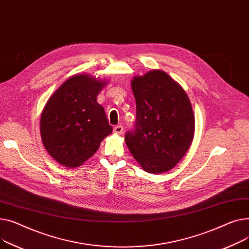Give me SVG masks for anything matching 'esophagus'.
<instances>
[{"mask_svg":"<svg viewBox=\"0 0 249 249\" xmlns=\"http://www.w3.org/2000/svg\"><path fill=\"white\" fill-rule=\"evenodd\" d=\"M124 126L123 125H115L113 127V133L118 134V135H122L124 133Z\"/></svg>","mask_w":249,"mask_h":249,"instance_id":"esophagus-1","label":"esophagus"}]
</instances>
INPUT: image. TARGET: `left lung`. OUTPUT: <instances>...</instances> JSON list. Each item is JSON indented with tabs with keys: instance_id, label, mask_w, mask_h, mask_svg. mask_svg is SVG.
Instances as JSON below:
<instances>
[{
	"instance_id": "left-lung-1",
	"label": "left lung",
	"mask_w": 249,
	"mask_h": 249,
	"mask_svg": "<svg viewBox=\"0 0 249 249\" xmlns=\"http://www.w3.org/2000/svg\"><path fill=\"white\" fill-rule=\"evenodd\" d=\"M137 104L127 148L151 174L170 171L184 157L194 137L195 119L186 92L166 72L153 70L131 80Z\"/></svg>"
}]
</instances>
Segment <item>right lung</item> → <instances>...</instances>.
<instances>
[{
  "label": "right lung",
  "mask_w": 249,
  "mask_h": 249,
  "mask_svg": "<svg viewBox=\"0 0 249 249\" xmlns=\"http://www.w3.org/2000/svg\"><path fill=\"white\" fill-rule=\"evenodd\" d=\"M105 84L89 75L72 76L44 107L40 121L42 142L62 166L79 167L111 134L105 108L96 101Z\"/></svg>",
  "instance_id": "obj_1"
}]
</instances>
